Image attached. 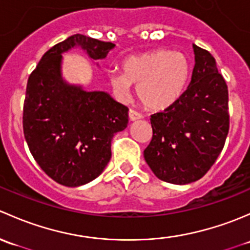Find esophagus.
<instances>
[{
	"instance_id": "34e87169",
	"label": "esophagus",
	"mask_w": 250,
	"mask_h": 250,
	"mask_svg": "<svg viewBox=\"0 0 250 250\" xmlns=\"http://www.w3.org/2000/svg\"><path fill=\"white\" fill-rule=\"evenodd\" d=\"M128 118H130L131 122H136V120L142 119L143 115L141 114V113H138L137 110H135V109H130V110H128Z\"/></svg>"
}]
</instances>
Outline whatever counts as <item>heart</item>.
I'll list each match as a JSON object with an SVG mask.
<instances>
[{
    "label": "heart",
    "mask_w": 250,
    "mask_h": 250,
    "mask_svg": "<svg viewBox=\"0 0 250 250\" xmlns=\"http://www.w3.org/2000/svg\"><path fill=\"white\" fill-rule=\"evenodd\" d=\"M189 76L184 54L161 49L126 59L123 72L110 73L109 82L123 99L130 96L131 85H138V99L144 106L164 110L181 99Z\"/></svg>",
    "instance_id": "1"
}]
</instances>
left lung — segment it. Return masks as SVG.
<instances>
[{
	"instance_id": "8db88e82",
	"label": "left lung",
	"mask_w": 250,
	"mask_h": 250,
	"mask_svg": "<svg viewBox=\"0 0 250 250\" xmlns=\"http://www.w3.org/2000/svg\"><path fill=\"white\" fill-rule=\"evenodd\" d=\"M195 66L181 99L151 115L153 138L144 159L156 177L172 184L199 181L213 166L229 133V91L209 51L192 44Z\"/></svg>"
}]
</instances>
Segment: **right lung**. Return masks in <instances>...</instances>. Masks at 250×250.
Instances as JSON below:
<instances>
[{
    "mask_svg": "<svg viewBox=\"0 0 250 250\" xmlns=\"http://www.w3.org/2000/svg\"><path fill=\"white\" fill-rule=\"evenodd\" d=\"M74 47L92 60H102L115 44L77 33L49 49L30 74L22 113L33 159L51 179L72 188L104 172L112 156L113 136L128 123V108L109 94L63 81L62 53Z\"/></svg>",
    "mask_w": 250,
    "mask_h": 250,
    "instance_id": "right-lung-1",
    "label": "right lung"
}]
</instances>
